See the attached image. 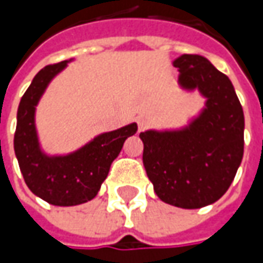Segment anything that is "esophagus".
Instances as JSON below:
<instances>
[{
    "label": "esophagus",
    "mask_w": 263,
    "mask_h": 263,
    "mask_svg": "<svg viewBox=\"0 0 263 263\" xmlns=\"http://www.w3.org/2000/svg\"><path fill=\"white\" fill-rule=\"evenodd\" d=\"M147 126H149V121H147L146 118H139V120H137V130H139V132L146 130Z\"/></svg>",
    "instance_id": "1"
}]
</instances>
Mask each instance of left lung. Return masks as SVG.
Returning <instances> with one entry per match:
<instances>
[{"label":"left lung","mask_w":263,"mask_h":263,"mask_svg":"<svg viewBox=\"0 0 263 263\" xmlns=\"http://www.w3.org/2000/svg\"><path fill=\"white\" fill-rule=\"evenodd\" d=\"M178 82L199 89L206 108L176 132L147 130L143 165L158 197L173 206L196 209L217 202L234 180L243 158L245 116L234 87L205 57H178Z\"/></svg>","instance_id":"obj_1"}]
</instances>
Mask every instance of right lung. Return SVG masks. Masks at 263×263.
Masks as SVG:
<instances>
[{
	"mask_svg": "<svg viewBox=\"0 0 263 263\" xmlns=\"http://www.w3.org/2000/svg\"><path fill=\"white\" fill-rule=\"evenodd\" d=\"M66 66L67 61H61L44 67L36 74L22 96L14 133V152L26 184L36 196L57 206H74L93 199L124 140L137 132L133 123L99 135L66 157L42 154L36 136L35 106L51 79Z\"/></svg>",
	"mask_w": 263,
	"mask_h": 263,
	"instance_id": "right-lung-1",
	"label": "right lung"
}]
</instances>
